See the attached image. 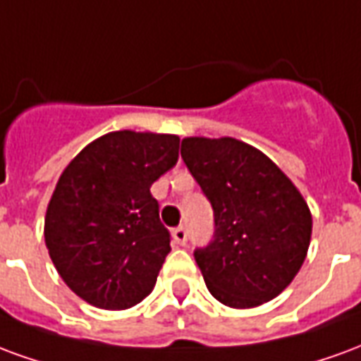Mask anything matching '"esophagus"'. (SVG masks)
<instances>
[{
  "instance_id": "34e87169",
  "label": "esophagus",
  "mask_w": 361,
  "mask_h": 361,
  "mask_svg": "<svg viewBox=\"0 0 361 361\" xmlns=\"http://www.w3.org/2000/svg\"><path fill=\"white\" fill-rule=\"evenodd\" d=\"M173 235V242L180 243V245H185V242H188V230L183 226H178L176 230L172 232Z\"/></svg>"
}]
</instances>
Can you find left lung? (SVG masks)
<instances>
[{
  "label": "left lung",
  "mask_w": 361,
  "mask_h": 361,
  "mask_svg": "<svg viewBox=\"0 0 361 361\" xmlns=\"http://www.w3.org/2000/svg\"><path fill=\"white\" fill-rule=\"evenodd\" d=\"M181 158L214 211V235L195 250L220 303L250 310L284 290L311 242L310 207L271 158L234 137H185Z\"/></svg>",
  "instance_id": "left-lung-1"
}]
</instances>
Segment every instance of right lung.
I'll use <instances>...</instances> for the list:
<instances>
[{
	"label": "right lung",
	"instance_id": "obj_1",
	"mask_svg": "<svg viewBox=\"0 0 361 361\" xmlns=\"http://www.w3.org/2000/svg\"><path fill=\"white\" fill-rule=\"evenodd\" d=\"M178 150V135L111 131L59 176L44 240L59 276L90 305L127 310L152 292L170 232L150 185L176 166Z\"/></svg>",
	"mask_w": 361,
	"mask_h": 361
}]
</instances>
